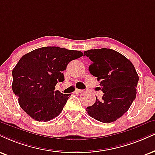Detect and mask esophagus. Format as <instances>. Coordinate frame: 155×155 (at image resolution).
I'll list each match as a JSON object with an SVG mask.
<instances>
[{
    "instance_id": "obj_1",
    "label": "esophagus",
    "mask_w": 155,
    "mask_h": 155,
    "mask_svg": "<svg viewBox=\"0 0 155 155\" xmlns=\"http://www.w3.org/2000/svg\"><path fill=\"white\" fill-rule=\"evenodd\" d=\"M84 91V90H82V89H76L75 90V92L76 93H81V92H83Z\"/></svg>"
}]
</instances>
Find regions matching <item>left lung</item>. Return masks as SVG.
Returning <instances> with one entry per match:
<instances>
[{
    "label": "left lung",
    "instance_id": "obj_1",
    "mask_svg": "<svg viewBox=\"0 0 155 155\" xmlns=\"http://www.w3.org/2000/svg\"><path fill=\"white\" fill-rule=\"evenodd\" d=\"M91 63L89 71L100 81L104 95L87 107L88 114L103 123H111L128 111L136 98L139 76L124 56L110 48L85 51Z\"/></svg>",
    "mask_w": 155,
    "mask_h": 155
}]
</instances>
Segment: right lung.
<instances>
[{"label":"right lung","instance_id":"obj_1","mask_svg":"<svg viewBox=\"0 0 155 155\" xmlns=\"http://www.w3.org/2000/svg\"><path fill=\"white\" fill-rule=\"evenodd\" d=\"M82 56L79 51L58 46L42 47L23 56L12 71L13 91L23 110L38 121L58 117L70 94L54 91L55 87L64 81L62 71L68 64Z\"/></svg>","mask_w":155,"mask_h":155}]
</instances>
